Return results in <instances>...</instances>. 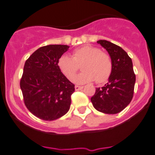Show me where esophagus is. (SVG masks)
I'll return each instance as SVG.
<instances>
[{"instance_id": "esophagus-1", "label": "esophagus", "mask_w": 155, "mask_h": 155, "mask_svg": "<svg viewBox=\"0 0 155 155\" xmlns=\"http://www.w3.org/2000/svg\"><path fill=\"white\" fill-rule=\"evenodd\" d=\"M83 89V86H75V90L79 91L81 90V89Z\"/></svg>"}]
</instances>
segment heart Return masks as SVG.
<instances>
[{"instance_id":"b5f03b06","label":"heart","mask_w":155,"mask_h":155,"mask_svg":"<svg viewBox=\"0 0 155 155\" xmlns=\"http://www.w3.org/2000/svg\"><path fill=\"white\" fill-rule=\"evenodd\" d=\"M82 64V72L74 79L77 84H85L94 80L97 83H104L110 78L113 70V61L110 55L92 46L76 49L73 52V58L63 55L57 62L62 74L70 81Z\"/></svg>"}]
</instances>
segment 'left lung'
Segmentation results:
<instances>
[{"label": "left lung", "mask_w": 155, "mask_h": 155, "mask_svg": "<svg viewBox=\"0 0 155 155\" xmlns=\"http://www.w3.org/2000/svg\"><path fill=\"white\" fill-rule=\"evenodd\" d=\"M97 43L112 57L113 70L107 84L102 88H96L91 102L99 112L116 114L123 110L133 98L135 74L132 61L128 53L117 45L104 40Z\"/></svg>", "instance_id": "8db88e82"}]
</instances>
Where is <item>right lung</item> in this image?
I'll use <instances>...</instances> for the list:
<instances>
[{"instance_id": "obj_1", "label": "right lung", "mask_w": 155, "mask_h": 155, "mask_svg": "<svg viewBox=\"0 0 155 155\" xmlns=\"http://www.w3.org/2000/svg\"><path fill=\"white\" fill-rule=\"evenodd\" d=\"M69 47L47 45L36 50L26 60L20 82L24 104L33 115L53 121L67 113L75 85L57 66L58 60Z\"/></svg>"}]
</instances>
